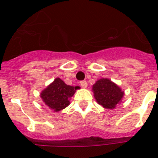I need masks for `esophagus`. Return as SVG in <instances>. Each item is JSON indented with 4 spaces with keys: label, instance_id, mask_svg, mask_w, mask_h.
Instances as JSON below:
<instances>
[{
    "label": "esophagus",
    "instance_id": "34e87169",
    "mask_svg": "<svg viewBox=\"0 0 158 158\" xmlns=\"http://www.w3.org/2000/svg\"><path fill=\"white\" fill-rule=\"evenodd\" d=\"M80 84H81V86L83 89H85V88H87L88 84H87V82H86V81H82L80 82Z\"/></svg>",
    "mask_w": 158,
    "mask_h": 158
}]
</instances>
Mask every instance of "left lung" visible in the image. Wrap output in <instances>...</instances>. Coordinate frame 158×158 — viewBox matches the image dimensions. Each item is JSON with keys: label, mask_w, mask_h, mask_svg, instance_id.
Wrapping results in <instances>:
<instances>
[{"label": "left lung", "mask_w": 158, "mask_h": 158, "mask_svg": "<svg viewBox=\"0 0 158 158\" xmlns=\"http://www.w3.org/2000/svg\"><path fill=\"white\" fill-rule=\"evenodd\" d=\"M92 89L96 102L106 109H114L120 104L124 96L120 87L108 78L97 80Z\"/></svg>", "instance_id": "obj_1"}]
</instances>
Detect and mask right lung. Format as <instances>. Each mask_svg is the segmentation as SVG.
I'll list each match as a JSON object with an SVG mask.
<instances>
[{
  "mask_svg": "<svg viewBox=\"0 0 158 158\" xmlns=\"http://www.w3.org/2000/svg\"><path fill=\"white\" fill-rule=\"evenodd\" d=\"M79 89V86L67 85L62 79L57 77L43 89L40 93V97L50 109L58 112L69 105V100L77 89Z\"/></svg>",
  "mask_w": 158,
  "mask_h": 158,
  "instance_id": "add662e5",
  "label": "right lung"
}]
</instances>
